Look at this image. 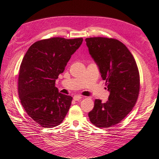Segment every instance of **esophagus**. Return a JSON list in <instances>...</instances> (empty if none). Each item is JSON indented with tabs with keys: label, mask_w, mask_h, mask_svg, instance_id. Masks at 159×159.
I'll use <instances>...</instances> for the list:
<instances>
[{
	"label": "esophagus",
	"mask_w": 159,
	"mask_h": 159,
	"mask_svg": "<svg viewBox=\"0 0 159 159\" xmlns=\"http://www.w3.org/2000/svg\"><path fill=\"white\" fill-rule=\"evenodd\" d=\"M82 98V97L80 96V95H75L74 97V99L75 101H79V100H80V99Z\"/></svg>",
	"instance_id": "esophagus-1"
}]
</instances>
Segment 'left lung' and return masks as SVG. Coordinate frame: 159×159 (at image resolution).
Returning <instances> with one entry per match:
<instances>
[{
    "mask_svg": "<svg viewBox=\"0 0 159 159\" xmlns=\"http://www.w3.org/2000/svg\"><path fill=\"white\" fill-rule=\"evenodd\" d=\"M85 41L110 93L105 103L95 99L88 116L97 127H113L132 111L138 100L140 88L138 66L127 47L116 39L93 37Z\"/></svg>",
    "mask_w": 159,
    "mask_h": 159,
    "instance_id": "8db88e82",
    "label": "left lung"
}]
</instances>
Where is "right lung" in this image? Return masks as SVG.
I'll list each match as a JSON object with an SVG mask.
<instances>
[{"label": "right lung", "instance_id": "obj_1", "mask_svg": "<svg viewBox=\"0 0 159 159\" xmlns=\"http://www.w3.org/2000/svg\"><path fill=\"white\" fill-rule=\"evenodd\" d=\"M82 42V38L41 40L29 47L23 58L18 78L19 97L29 117L42 127L60 125L69 111L72 98L59 93L55 80Z\"/></svg>", "mask_w": 159, "mask_h": 159}]
</instances>
